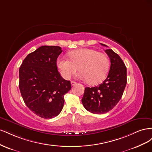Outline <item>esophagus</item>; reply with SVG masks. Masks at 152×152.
<instances>
[{
	"mask_svg": "<svg viewBox=\"0 0 152 152\" xmlns=\"http://www.w3.org/2000/svg\"><path fill=\"white\" fill-rule=\"evenodd\" d=\"M75 84H76V82H75V81H73V80H72V81H71V85H72V86H74Z\"/></svg>",
	"mask_w": 152,
	"mask_h": 152,
	"instance_id": "esophagus-1",
	"label": "esophagus"
}]
</instances>
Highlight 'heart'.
I'll return each mask as SVG.
<instances>
[{"instance_id": "heart-1", "label": "heart", "mask_w": 152, "mask_h": 152, "mask_svg": "<svg viewBox=\"0 0 152 152\" xmlns=\"http://www.w3.org/2000/svg\"><path fill=\"white\" fill-rule=\"evenodd\" d=\"M70 59L60 56L57 60V66L62 77L69 79L79 68V79L89 80L91 84L102 82L107 75L109 61L102 53L88 48L72 50L68 54Z\"/></svg>"}]
</instances>
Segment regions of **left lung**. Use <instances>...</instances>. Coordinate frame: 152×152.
<instances>
[{
  "label": "left lung",
  "mask_w": 152,
  "mask_h": 152,
  "mask_svg": "<svg viewBox=\"0 0 152 152\" xmlns=\"http://www.w3.org/2000/svg\"><path fill=\"white\" fill-rule=\"evenodd\" d=\"M105 52L110 59L107 79L98 86L86 87L82 99L87 111L96 114L105 113L112 110L121 99L127 84V68L122 59L112 49H106Z\"/></svg>",
  "instance_id": "left-lung-1"
}]
</instances>
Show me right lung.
Segmentation results:
<instances>
[{
	"instance_id": "1",
	"label": "right lung",
	"mask_w": 152,
	"mask_h": 152,
	"mask_svg": "<svg viewBox=\"0 0 152 152\" xmlns=\"http://www.w3.org/2000/svg\"><path fill=\"white\" fill-rule=\"evenodd\" d=\"M63 50L43 45L30 53L19 70V87L26 105L44 118H52L63 109L64 95L71 89L70 81L63 79L56 60Z\"/></svg>"
}]
</instances>
